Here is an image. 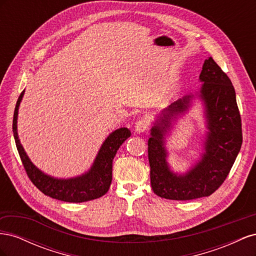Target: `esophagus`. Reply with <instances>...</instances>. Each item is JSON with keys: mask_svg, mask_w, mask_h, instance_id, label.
I'll use <instances>...</instances> for the list:
<instances>
[{"mask_svg": "<svg viewBox=\"0 0 256 256\" xmlns=\"http://www.w3.org/2000/svg\"><path fill=\"white\" fill-rule=\"evenodd\" d=\"M148 126H150L148 120H147L146 118H141V120H138L136 122L134 128H136V132H143V131L148 129Z\"/></svg>", "mask_w": 256, "mask_h": 256, "instance_id": "34e87169", "label": "esophagus"}]
</instances>
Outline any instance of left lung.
I'll list each match as a JSON object with an SVG mask.
<instances>
[{"label": "left lung", "mask_w": 256, "mask_h": 256, "mask_svg": "<svg viewBox=\"0 0 256 256\" xmlns=\"http://www.w3.org/2000/svg\"><path fill=\"white\" fill-rule=\"evenodd\" d=\"M200 80L204 82L200 98L206 106L208 124L205 152L202 159L184 175L170 171L164 134L170 120L187 109L191 96H186L168 106L152 128L148 138V161L152 191L160 198L188 200L209 196L226 180L242 144V118L235 88L228 74L212 58L204 62Z\"/></svg>", "instance_id": "obj_1"}]
</instances>
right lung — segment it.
Masks as SVG:
<instances>
[{
  "label": "right lung",
  "mask_w": 256,
  "mask_h": 256,
  "mask_svg": "<svg viewBox=\"0 0 256 256\" xmlns=\"http://www.w3.org/2000/svg\"><path fill=\"white\" fill-rule=\"evenodd\" d=\"M23 92L24 90L20 94L16 108H14L12 131L23 168H24L30 182L44 194L69 203L88 202V200L104 196L109 190L112 182V162L114 156L120 145L130 136V131L127 128H120L106 138L88 173L76 178H70V180H56V178L50 177L40 171L30 162L19 142L17 118Z\"/></svg>",
  "instance_id": "add662e5"
}]
</instances>
